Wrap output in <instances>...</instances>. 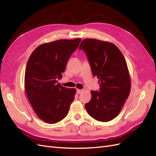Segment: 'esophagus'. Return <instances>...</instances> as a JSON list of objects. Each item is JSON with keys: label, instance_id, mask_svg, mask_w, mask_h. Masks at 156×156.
Wrapping results in <instances>:
<instances>
[{"label": "esophagus", "instance_id": "34e87169", "mask_svg": "<svg viewBox=\"0 0 156 156\" xmlns=\"http://www.w3.org/2000/svg\"><path fill=\"white\" fill-rule=\"evenodd\" d=\"M82 92H83V90H79V89H77V93L78 94H81Z\"/></svg>", "mask_w": 156, "mask_h": 156}]
</instances>
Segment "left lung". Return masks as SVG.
Returning a JSON list of instances; mask_svg holds the SVG:
<instances>
[{
	"label": "left lung",
	"mask_w": 156,
	"mask_h": 156,
	"mask_svg": "<svg viewBox=\"0 0 156 156\" xmlns=\"http://www.w3.org/2000/svg\"><path fill=\"white\" fill-rule=\"evenodd\" d=\"M79 49L86 53L100 90L91 91L85 108L93 119L108 122L119 114L131 89L128 68L123 55L113 44L94 39L82 41Z\"/></svg>",
	"instance_id": "obj_1"
}]
</instances>
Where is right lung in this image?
<instances>
[{
	"label": "right lung",
	"mask_w": 156,
	"mask_h": 156,
	"mask_svg": "<svg viewBox=\"0 0 156 156\" xmlns=\"http://www.w3.org/2000/svg\"><path fill=\"white\" fill-rule=\"evenodd\" d=\"M81 38L60 40L41 44L32 52L25 69V89L36 114L48 124L66 116L76 90L58 83Z\"/></svg>",
	"instance_id": "right-lung-1"
}]
</instances>
